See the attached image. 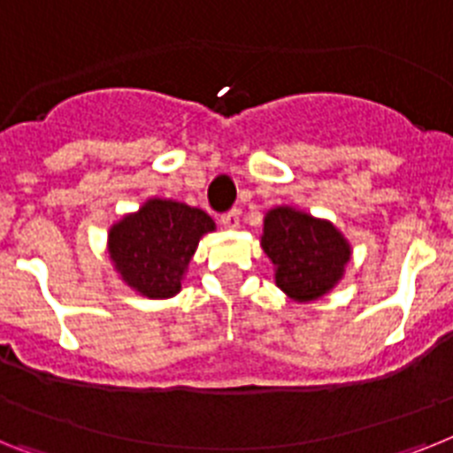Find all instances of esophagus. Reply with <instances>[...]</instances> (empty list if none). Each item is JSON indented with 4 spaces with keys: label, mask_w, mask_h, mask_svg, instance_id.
I'll return each instance as SVG.
<instances>
[{
    "label": "esophagus",
    "mask_w": 453,
    "mask_h": 453,
    "mask_svg": "<svg viewBox=\"0 0 453 453\" xmlns=\"http://www.w3.org/2000/svg\"><path fill=\"white\" fill-rule=\"evenodd\" d=\"M220 223H223V227H227V230H237V227H239V211H237V209H233V211H227V214L220 216Z\"/></svg>",
    "instance_id": "obj_1"
}]
</instances>
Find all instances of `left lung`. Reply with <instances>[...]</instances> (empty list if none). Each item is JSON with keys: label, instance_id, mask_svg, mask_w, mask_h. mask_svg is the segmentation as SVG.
Masks as SVG:
<instances>
[{"label": "left lung", "instance_id": "1", "mask_svg": "<svg viewBox=\"0 0 453 453\" xmlns=\"http://www.w3.org/2000/svg\"><path fill=\"white\" fill-rule=\"evenodd\" d=\"M260 246L273 262L276 285L299 303L315 302L334 290L352 257V246L332 220L315 219L288 204L265 214Z\"/></svg>", "mask_w": 453, "mask_h": 453}]
</instances>
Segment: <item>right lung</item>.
<instances>
[{"mask_svg":"<svg viewBox=\"0 0 453 453\" xmlns=\"http://www.w3.org/2000/svg\"><path fill=\"white\" fill-rule=\"evenodd\" d=\"M214 230L203 209L150 197L138 211L112 223L108 256L131 290L147 299H170L181 290L200 239Z\"/></svg>","mask_w":453,"mask_h":453,"instance_id":"add662e5","label":"right lung"}]
</instances>
